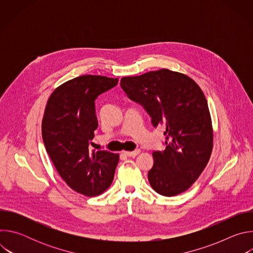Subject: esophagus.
I'll return each mask as SVG.
<instances>
[{
    "instance_id": "esophagus-1",
    "label": "esophagus",
    "mask_w": 253,
    "mask_h": 253,
    "mask_svg": "<svg viewBox=\"0 0 253 253\" xmlns=\"http://www.w3.org/2000/svg\"><path fill=\"white\" fill-rule=\"evenodd\" d=\"M140 153V150H134V151H124L123 154H125L126 156L129 157H135L136 155H138Z\"/></svg>"
}]
</instances>
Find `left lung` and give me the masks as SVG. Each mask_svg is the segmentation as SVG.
I'll list each match as a JSON object with an SVG mask.
<instances>
[{
	"mask_svg": "<svg viewBox=\"0 0 253 253\" xmlns=\"http://www.w3.org/2000/svg\"><path fill=\"white\" fill-rule=\"evenodd\" d=\"M120 85L129 98L144 106L154 126L166 128L165 150L152 153L150 185L168 197L185 192L206 167L213 148L204 93L193 79L168 69L123 77Z\"/></svg>",
	"mask_w": 253,
	"mask_h": 253,
	"instance_id": "1",
	"label": "left lung"
}]
</instances>
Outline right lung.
Wrapping results in <instances>:
<instances>
[{
    "instance_id": "right-lung-1",
    "label": "right lung",
    "mask_w": 253,
    "mask_h": 253,
    "mask_svg": "<svg viewBox=\"0 0 253 253\" xmlns=\"http://www.w3.org/2000/svg\"><path fill=\"white\" fill-rule=\"evenodd\" d=\"M118 78L83 75L57 87L50 95L42 120L46 150L59 175L85 196L102 194L111 185L119 154L91 150L97 129L95 99L115 87Z\"/></svg>"
}]
</instances>
